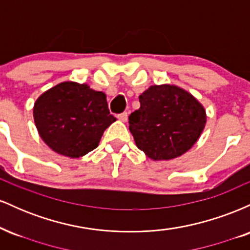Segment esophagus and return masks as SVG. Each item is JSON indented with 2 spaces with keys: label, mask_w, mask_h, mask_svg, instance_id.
Here are the masks:
<instances>
[{
  "label": "esophagus",
  "mask_w": 250,
  "mask_h": 250,
  "mask_svg": "<svg viewBox=\"0 0 250 250\" xmlns=\"http://www.w3.org/2000/svg\"><path fill=\"white\" fill-rule=\"evenodd\" d=\"M117 119H119L120 121H122V122H127L128 121V114L127 113L120 114V115L117 116Z\"/></svg>",
  "instance_id": "34e87169"
}]
</instances>
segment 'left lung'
I'll return each instance as SVG.
<instances>
[{"label":"left lung","instance_id":"1","mask_svg":"<svg viewBox=\"0 0 250 250\" xmlns=\"http://www.w3.org/2000/svg\"><path fill=\"white\" fill-rule=\"evenodd\" d=\"M141 107L129 116L136 147L154 161L176 159L200 139L207 122L206 109L185 89L150 85L139 96Z\"/></svg>","mask_w":250,"mask_h":250}]
</instances>
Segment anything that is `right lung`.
<instances>
[{
    "label": "right lung",
    "mask_w": 250,
    "mask_h": 250,
    "mask_svg": "<svg viewBox=\"0 0 250 250\" xmlns=\"http://www.w3.org/2000/svg\"><path fill=\"white\" fill-rule=\"evenodd\" d=\"M34 121L43 142L55 153L77 159L99 146L116 119L109 113L107 96L87 83L65 81L39 96Z\"/></svg>",
    "instance_id": "right-lung-1"
}]
</instances>
